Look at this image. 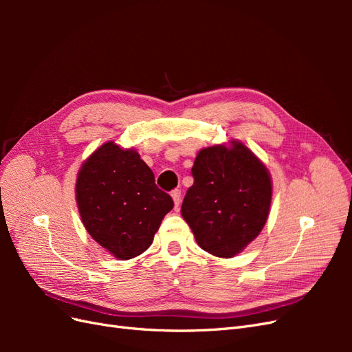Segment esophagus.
I'll use <instances>...</instances> for the list:
<instances>
[{"instance_id":"esophagus-1","label":"esophagus","mask_w":352,"mask_h":352,"mask_svg":"<svg viewBox=\"0 0 352 352\" xmlns=\"http://www.w3.org/2000/svg\"><path fill=\"white\" fill-rule=\"evenodd\" d=\"M172 198L175 201V207L177 208L180 204V189H173L172 190Z\"/></svg>"}]
</instances>
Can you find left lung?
Segmentation results:
<instances>
[{
    "mask_svg": "<svg viewBox=\"0 0 352 352\" xmlns=\"http://www.w3.org/2000/svg\"><path fill=\"white\" fill-rule=\"evenodd\" d=\"M194 185L182 217L199 247L232 258L260 235L272 204V176L247 145L232 140L202 148L192 167Z\"/></svg>",
    "mask_w": 352,
    "mask_h": 352,
    "instance_id": "1",
    "label": "left lung"
}]
</instances>
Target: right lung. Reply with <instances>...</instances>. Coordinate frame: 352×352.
Returning <instances> with one entry per match:
<instances>
[{
	"mask_svg": "<svg viewBox=\"0 0 352 352\" xmlns=\"http://www.w3.org/2000/svg\"><path fill=\"white\" fill-rule=\"evenodd\" d=\"M76 204L92 239L116 258L131 260L150 248L173 199L157 188L138 151L109 141L82 163Z\"/></svg>",
	"mask_w": 352,
	"mask_h": 352,
	"instance_id": "1",
	"label": "right lung"
}]
</instances>
